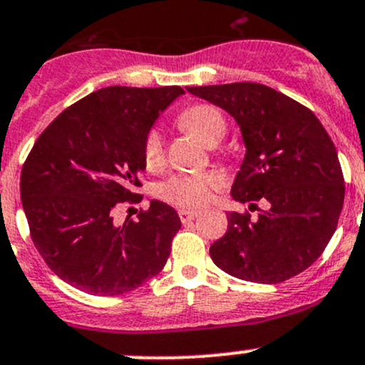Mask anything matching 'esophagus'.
<instances>
[{
  "instance_id": "esophagus-1",
  "label": "esophagus",
  "mask_w": 365,
  "mask_h": 365,
  "mask_svg": "<svg viewBox=\"0 0 365 365\" xmlns=\"http://www.w3.org/2000/svg\"><path fill=\"white\" fill-rule=\"evenodd\" d=\"M178 217H180V220H182V222H189V220L196 219L197 212H196V210L182 208V210H178Z\"/></svg>"
}]
</instances>
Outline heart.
Returning a JSON list of instances; mask_svg holds the SVG:
<instances>
[{
    "label": "heart",
    "mask_w": 365,
    "mask_h": 365,
    "mask_svg": "<svg viewBox=\"0 0 365 365\" xmlns=\"http://www.w3.org/2000/svg\"><path fill=\"white\" fill-rule=\"evenodd\" d=\"M180 125L192 132L205 145L213 146L226 135V118L212 104H194L178 116ZM143 160L148 169L160 168L164 162V138L159 128H150L143 141ZM219 185L213 175H190L178 173L160 183L159 194L168 203L182 208H197L210 200V194Z\"/></svg>",
    "instance_id": "obj_1"
}]
</instances>
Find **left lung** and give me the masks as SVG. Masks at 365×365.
<instances>
[{
  "label": "left lung",
  "mask_w": 365,
  "mask_h": 365,
  "mask_svg": "<svg viewBox=\"0 0 365 365\" xmlns=\"http://www.w3.org/2000/svg\"><path fill=\"white\" fill-rule=\"evenodd\" d=\"M187 91L237 120L245 143L231 196L257 208L231 212L213 242V263L233 277L277 284L311 267L337 227L344 178L336 146L311 109L259 83L190 86Z\"/></svg>",
  "instance_id": "obj_1"
}]
</instances>
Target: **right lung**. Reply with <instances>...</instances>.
Returning a JSON list of instances; mask_svg holds the SVG:
<instances>
[{
  "instance_id": "add662e5",
  "label": "right lung",
  "mask_w": 365,
  "mask_h": 365,
  "mask_svg": "<svg viewBox=\"0 0 365 365\" xmlns=\"http://www.w3.org/2000/svg\"><path fill=\"white\" fill-rule=\"evenodd\" d=\"M180 86H109L81 98L38 135L21 171V200L36 251L60 279L101 297L132 292L164 268L182 227L175 208L150 201L114 224L120 203H139L143 141Z\"/></svg>"
}]
</instances>
